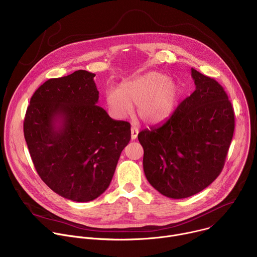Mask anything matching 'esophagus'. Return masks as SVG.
I'll return each mask as SVG.
<instances>
[{"mask_svg": "<svg viewBox=\"0 0 257 257\" xmlns=\"http://www.w3.org/2000/svg\"><path fill=\"white\" fill-rule=\"evenodd\" d=\"M138 132H139L138 128H136L135 126H132V127H131V138H132V140H134V139L137 138Z\"/></svg>", "mask_w": 257, "mask_h": 257, "instance_id": "obj_1", "label": "esophagus"}]
</instances>
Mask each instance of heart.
Returning <instances> with one entry per match:
<instances>
[{
    "mask_svg": "<svg viewBox=\"0 0 257 257\" xmlns=\"http://www.w3.org/2000/svg\"><path fill=\"white\" fill-rule=\"evenodd\" d=\"M181 96L182 87L178 82L163 73L149 72L121 83L119 88L107 90L105 101L115 118H126L136 104L137 115L142 121L158 124L174 112Z\"/></svg>",
    "mask_w": 257,
    "mask_h": 257,
    "instance_id": "1",
    "label": "heart"
}]
</instances>
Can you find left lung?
<instances>
[{"mask_svg": "<svg viewBox=\"0 0 257 257\" xmlns=\"http://www.w3.org/2000/svg\"><path fill=\"white\" fill-rule=\"evenodd\" d=\"M193 93L159 127L142 130L143 170L163 195L186 198L221 174L235 129L234 109L223 86L191 69Z\"/></svg>", "mask_w": 257, "mask_h": 257, "instance_id": "8db88e82", "label": "left lung"}]
</instances>
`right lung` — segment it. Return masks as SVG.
Returning a JSON list of instances; mask_svg holds the SVG:
<instances>
[{"instance_id": "1", "label": "right lung", "mask_w": 257, "mask_h": 257, "mask_svg": "<svg viewBox=\"0 0 257 257\" xmlns=\"http://www.w3.org/2000/svg\"><path fill=\"white\" fill-rule=\"evenodd\" d=\"M95 74L85 70L52 78L35 90L23 123L34 168L57 194L87 202L108 187L131 139L130 124L96 105Z\"/></svg>"}]
</instances>
